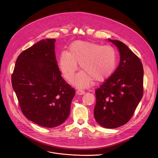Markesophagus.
<instances>
[{
    "label": "esophagus",
    "instance_id": "obj_1",
    "mask_svg": "<svg viewBox=\"0 0 158 158\" xmlns=\"http://www.w3.org/2000/svg\"><path fill=\"white\" fill-rule=\"evenodd\" d=\"M85 91L83 90L82 89H79L77 90V94L79 95H82V94H85Z\"/></svg>",
    "mask_w": 158,
    "mask_h": 158
}]
</instances>
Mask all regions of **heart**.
I'll return each mask as SVG.
<instances>
[{
    "mask_svg": "<svg viewBox=\"0 0 158 158\" xmlns=\"http://www.w3.org/2000/svg\"><path fill=\"white\" fill-rule=\"evenodd\" d=\"M77 62L85 73L76 76L73 82L83 87L93 80L102 81L110 77L116 69L117 54L111 46L79 40L71 44L69 52L62 51L60 56L59 66L66 79L74 76L77 69Z\"/></svg>",
    "mask_w": 158,
    "mask_h": 158,
    "instance_id": "obj_1",
    "label": "heart"
}]
</instances>
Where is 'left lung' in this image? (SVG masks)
Masks as SVG:
<instances>
[{
  "mask_svg": "<svg viewBox=\"0 0 158 158\" xmlns=\"http://www.w3.org/2000/svg\"><path fill=\"white\" fill-rule=\"evenodd\" d=\"M109 40L120 52L117 69L95 91L94 115L99 124L112 129L126 124L143 95V66L140 59L123 42Z\"/></svg>",
  "mask_w": 158,
  "mask_h": 158,
  "instance_id": "obj_1",
  "label": "left lung"
}]
</instances>
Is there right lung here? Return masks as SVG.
<instances>
[{
    "mask_svg": "<svg viewBox=\"0 0 158 158\" xmlns=\"http://www.w3.org/2000/svg\"><path fill=\"white\" fill-rule=\"evenodd\" d=\"M54 39H42L18 56L12 84L23 114L41 126L53 127L70 114L75 90L62 77Z\"/></svg>",
    "mask_w": 158,
    "mask_h": 158,
    "instance_id": "1",
    "label": "right lung"
}]
</instances>
